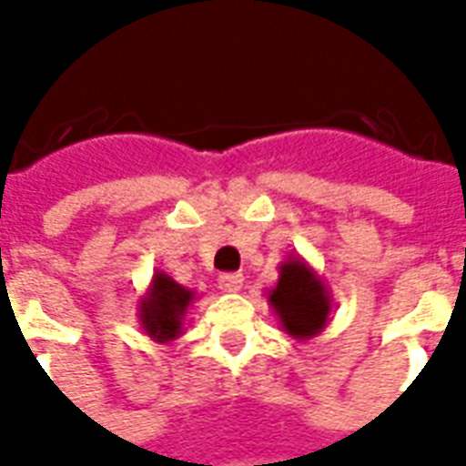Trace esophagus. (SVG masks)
<instances>
[{"instance_id":"esophagus-1","label":"esophagus","mask_w":466,"mask_h":466,"mask_svg":"<svg viewBox=\"0 0 466 466\" xmlns=\"http://www.w3.org/2000/svg\"><path fill=\"white\" fill-rule=\"evenodd\" d=\"M244 286V276L241 273H222L219 276V289L227 290V293H237Z\"/></svg>"}]
</instances>
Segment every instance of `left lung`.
Segmentation results:
<instances>
[{
	"mask_svg": "<svg viewBox=\"0 0 466 466\" xmlns=\"http://www.w3.org/2000/svg\"><path fill=\"white\" fill-rule=\"evenodd\" d=\"M268 303L283 329L296 339H310L322 332L332 308L325 283L300 257H290L280 264L279 283L268 293Z\"/></svg>",
	"mask_w": 466,
	"mask_h": 466,
	"instance_id": "obj_1",
	"label": "left lung"
}]
</instances>
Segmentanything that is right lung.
Wrapping results in <instances>:
<instances>
[{"label": "right lung", "instance_id": "obj_1", "mask_svg": "<svg viewBox=\"0 0 466 466\" xmlns=\"http://www.w3.org/2000/svg\"><path fill=\"white\" fill-rule=\"evenodd\" d=\"M193 300V290L183 289L170 276L156 271L151 289L147 290V296L141 298V305H138V319L147 329V335L156 342H170V339L180 337L183 315Z\"/></svg>", "mask_w": 466, "mask_h": 466}]
</instances>
